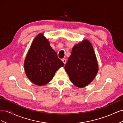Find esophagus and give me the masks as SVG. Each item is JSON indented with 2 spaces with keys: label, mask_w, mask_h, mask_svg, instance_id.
Instances as JSON below:
<instances>
[{
  "label": "esophagus",
  "mask_w": 123,
  "mask_h": 123,
  "mask_svg": "<svg viewBox=\"0 0 123 123\" xmlns=\"http://www.w3.org/2000/svg\"><path fill=\"white\" fill-rule=\"evenodd\" d=\"M62 60L63 62L64 63V64H65V63H66V59H63Z\"/></svg>",
  "instance_id": "esophagus-1"
}]
</instances>
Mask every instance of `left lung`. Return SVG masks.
<instances>
[{
  "mask_svg": "<svg viewBox=\"0 0 123 123\" xmlns=\"http://www.w3.org/2000/svg\"><path fill=\"white\" fill-rule=\"evenodd\" d=\"M65 69L71 82L77 86L85 87L92 82L98 66L93 46L88 40L74 46Z\"/></svg>",
  "mask_w": 123,
  "mask_h": 123,
  "instance_id": "left-lung-1",
  "label": "left lung"
}]
</instances>
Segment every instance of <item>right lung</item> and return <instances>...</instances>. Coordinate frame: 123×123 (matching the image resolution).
I'll return each instance as SVG.
<instances>
[{
	"label": "right lung",
	"mask_w": 123,
	"mask_h": 123,
	"mask_svg": "<svg viewBox=\"0 0 123 123\" xmlns=\"http://www.w3.org/2000/svg\"><path fill=\"white\" fill-rule=\"evenodd\" d=\"M64 65L43 34H38L31 45L24 63L25 71L29 79L36 85H45Z\"/></svg>",
	"instance_id": "obj_1"
}]
</instances>
